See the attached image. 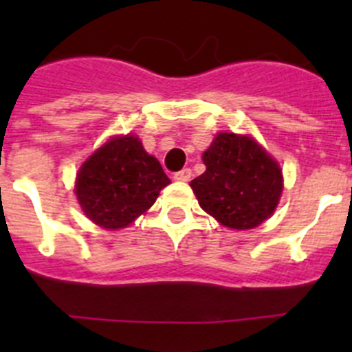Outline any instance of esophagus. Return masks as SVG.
I'll return each instance as SVG.
<instances>
[{"mask_svg":"<svg viewBox=\"0 0 352 352\" xmlns=\"http://www.w3.org/2000/svg\"><path fill=\"white\" fill-rule=\"evenodd\" d=\"M190 178H192V170L188 169V167H185V169L178 170V173L174 174V179H176V182H190Z\"/></svg>","mask_w":352,"mask_h":352,"instance_id":"esophagus-1","label":"esophagus"}]
</instances>
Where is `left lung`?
I'll return each instance as SVG.
<instances>
[{"label": "left lung", "mask_w": 352, "mask_h": 352, "mask_svg": "<svg viewBox=\"0 0 352 352\" xmlns=\"http://www.w3.org/2000/svg\"><path fill=\"white\" fill-rule=\"evenodd\" d=\"M206 166L190 186L199 204L222 226L254 229L280 201L284 179L278 162L248 135L220 132L203 153Z\"/></svg>", "instance_id": "8db88e82"}]
</instances>
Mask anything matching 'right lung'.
<instances>
[{
    "label": "right lung",
    "instance_id": "1",
    "mask_svg": "<svg viewBox=\"0 0 352 352\" xmlns=\"http://www.w3.org/2000/svg\"><path fill=\"white\" fill-rule=\"evenodd\" d=\"M169 183L160 162L129 133L109 139L84 162L74 192L91 222L118 231L153 206Z\"/></svg>",
    "mask_w": 352,
    "mask_h": 352
}]
</instances>
